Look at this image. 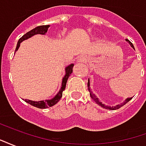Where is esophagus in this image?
I'll return each instance as SVG.
<instances>
[{
    "label": "esophagus",
    "mask_w": 146,
    "mask_h": 146,
    "mask_svg": "<svg viewBox=\"0 0 146 146\" xmlns=\"http://www.w3.org/2000/svg\"><path fill=\"white\" fill-rule=\"evenodd\" d=\"M84 57L83 56H80L79 58H78V61H80V62H84Z\"/></svg>",
    "instance_id": "obj_1"
}]
</instances>
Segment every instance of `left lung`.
Returning a JSON list of instances; mask_svg holds the SVG:
<instances>
[{
  "mask_svg": "<svg viewBox=\"0 0 146 146\" xmlns=\"http://www.w3.org/2000/svg\"><path fill=\"white\" fill-rule=\"evenodd\" d=\"M126 41H127L129 43V44L131 45V48H133L134 49H135V47H134V45L132 44V43L130 40H128L127 39H126ZM88 91L89 92H90V95H91V97H92V98L94 100V101L97 103V104L98 105V106H102V108H104V109H106V110H118V109H119L120 107H122L123 106H124V105L126 104V103H127L132 98H126L125 101H123L122 102V103H120V104H118L116 105V106H106V105L103 104L102 102L98 98V97L95 95V94H94L93 92H92V90H91V88H90V80L88 79Z\"/></svg>",
  "mask_w": 146,
  "mask_h": 146,
  "instance_id": "1",
  "label": "left lung"
}]
</instances>
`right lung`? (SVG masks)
Masks as SVG:
<instances>
[{
	"label": "right lung",
	"instance_id": "1",
	"mask_svg": "<svg viewBox=\"0 0 146 146\" xmlns=\"http://www.w3.org/2000/svg\"><path fill=\"white\" fill-rule=\"evenodd\" d=\"M49 25H46V26H40V27H36V28H34L32 30H30L29 32H27L26 34H24L23 36H22L19 41L17 43V46H16V48H15V51H17L19 46H20V44L22 42L25 40H27V39L32 37L34 35H36V34H41V35H44L45 33L48 32V28H49ZM74 66V64H70L69 66H67L66 67V74L65 76H63L62 78V86H61V88L59 90V92H58L57 94L55 95V96H54V98H52L51 99H46V100H42V101H32V100H29V99H25V102L29 103L31 106H33L34 107L39 108V109H46V108L51 107V106H53L54 105H55L57 102H58V101L60 100V98H62V92H63L65 88H66V82L68 80V78L69 76H70V74L73 73V67Z\"/></svg>",
	"mask_w": 146,
	"mask_h": 146
}]
</instances>
